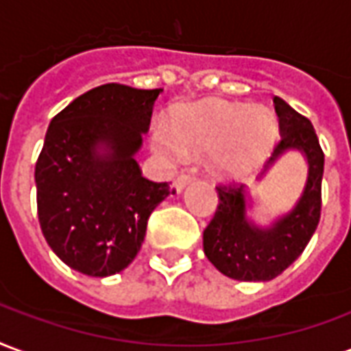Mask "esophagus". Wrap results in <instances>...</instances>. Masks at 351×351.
Listing matches in <instances>:
<instances>
[{"label": "esophagus", "mask_w": 351, "mask_h": 351, "mask_svg": "<svg viewBox=\"0 0 351 351\" xmlns=\"http://www.w3.org/2000/svg\"><path fill=\"white\" fill-rule=\"evenodd\" d=\"M191 181H193V176H191V173H181V176H178V179L173 181V186H176V191H178V193H181V191H183Z\"/></svg>", "instance_id": "1"}]
</instances>
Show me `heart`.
Masks as SVG:
<instances>
[{
	"instance_id": "obj_1",
	"label": "heart",
	"mask_w": 351,
	"mask_h": 351,
	"mask_svg": "<svg viewBox=\"0 0 351 351\" xmlns=\"http://www.w3.org/2000/svg\"><path fill=\"white\" fill-rule=\"evenodd\" d=\"M275 134L277 121L267 110L202 102L178 114L173 127L158 121L151 134V147L170 160H185L189 151H209L217 172L239 176L262 160Z\"/></svg>"
}]
</instances>
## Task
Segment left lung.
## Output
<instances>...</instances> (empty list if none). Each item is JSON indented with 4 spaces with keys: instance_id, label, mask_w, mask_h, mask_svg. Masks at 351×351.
I'll return each instance as SVG.
<instances>
[{
    "instance_id": "1",
    "label": "left lung",
    "mask_w": 351,
    "mask_h": 351,
    "mask_svg": "<svg viewBox=\"0 0 351 351\" xmlns=\"http://www.w3.org/2000/svg\"><path fill=\"white\" fill-rule=\"evenodd\" d=\"M280 142L271 153L263 172L284 151L299 149L308 162L305 191L290 213L260 228L247 219V191L239 183L217 186L219 206L204 230V252L222 275L235 280H271L295 262L316 232L322 213L324 151L312 123L275 97Z\"/></svg>"
}]
</instances>
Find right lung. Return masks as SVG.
<instances>
[{
	"label": "right lung",
	"instance_id": "obj_1",
	"mask_svg": "<svg viewBox=\"0 0 351 351\" xmlns=\"http://www.w3.org/2000/svg\"><path fill=\"white\" fill-rule=\"evenodd\" d=\"M162 89L104 84L50 121L35 165L50 249L74 271L110 277L136 258L153 209L173 193L142 176L136 151Z\"/></svg>",
	"mask_w": 351,
	"mask_h": 351
}]
</instances>
